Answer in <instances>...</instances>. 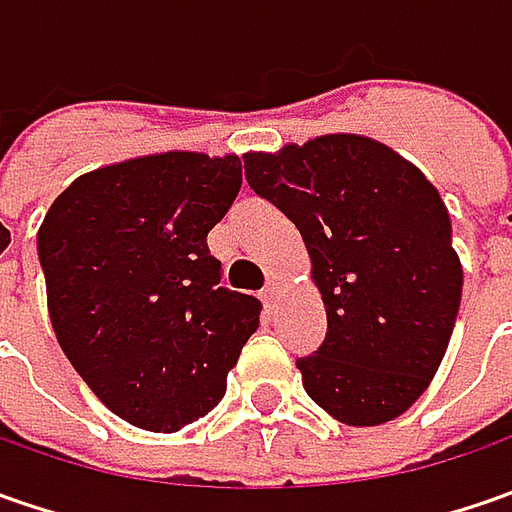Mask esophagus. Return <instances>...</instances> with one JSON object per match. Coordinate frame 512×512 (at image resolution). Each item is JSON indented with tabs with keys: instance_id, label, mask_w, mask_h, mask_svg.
I'll use <instances>...</instances> for the list:
<instances>
[{
	"instance_id": "esophagus-1",
	"label": "esophagus",
	"mask_w": 512,
	"mask_h": 512,
	"mask_svg": "<svg viewBox=\"0 0 512 512\" xmlns=\"http://www.w3.org/2000/svg\"><path fill=\"white\" fill-rule=\"evenodd\" d=\"M273 299H276V285H265V290H262V302L270 305Z\"/></svg>"
}]
</instances>
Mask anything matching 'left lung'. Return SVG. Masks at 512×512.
Returning <instances> with one entry per match:
<instances>
[{"label": "left lung", "instance_id": "obj_1", "mask_svg": "<svg viewBox=\"0 0 512 512\" xmlns=\"http://www.w3.org/2000/svg\"><path fill=\"white\" fill-rule=\"evenodd\" d=\"M242 159L247 185L302 233L325 302V342L296 359L307 396L350 427L402 416L436 376L462 302L439 190L356 133Z\"/></svg>", "mask_w": 512, "mask_h": 512}]
</instances>
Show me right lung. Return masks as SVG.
<instances>
[{
	"mask_svg": "<svg viewBox=\"0 0 512 512\" xmlns=\"http://www.w3.org/2000/svg\"><path fill=\"white\" fill-rule=\"evenodd\" d=\"M242 187L239 156L170 150L90 170L36 236L59 347L119 419L173 433L222 402L262 302L219 287L207 233Z\"/></svg>",
	"mask_w": 512,
	"mask_h": 512,
	"instance_id": "right-lung-1",
	"label": "right lung"
}]
</instances>
